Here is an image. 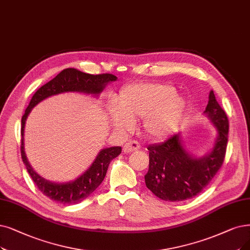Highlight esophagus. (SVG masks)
<instances>
[{"label":"esophagus","instance_id":"esophagus-1","mask_svg":"<svg viewBox=\"0 0 250 250\" xmlns=\"http://www.w3.org/2000/svg\"><path fill=\"white\" fill-rule=\"evenodd\" d=\"M138 148H141V144H139L137 141H129L123 146V151L124 153H132L137 151Z\"/></svg>","mask_w":250,"mask_h":250}]
</instances>
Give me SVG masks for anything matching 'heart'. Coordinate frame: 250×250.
<instances>
[{
    "mask_svg": "<svg viewBox=\"0 0 250 250\" xmlns=\"http://www.w3.org/2000/svg\"><path fill=\"white\" fill-rule=\"evenodd\" d=\"M175 89L165 84H135L125 87L109 111L117 130L127 132L133 121L143 119L145 133L153 139H162L173 132L185 114L186 101Z\"/></svg>",
    "mask_w": 250,
    "mask_h": 250,
    "instance_id": "obj_1",
    "label": "heart"
}]
</instances>
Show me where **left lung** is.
I'll return each instance as SVG.
<instances>
[{
    "mask_svg": "<svg viewBox=\"0 0 250 250\" xmlns=\"http://www.w3.org/2000/svg\"><path fill=\"white\" fill-rule=\"evenodd\" d=\"M217 129V138L211 153L203 158L189 156L174 134L161 144L147 146L149 164L145 175L146 188L165 201H183L203 191L221 169L227 151L229 120L218 104L213 91L209 93L204 112Z\"/></svg>",
    "mask_w": 250,
    "mask_h": 250,
    "instance_id": "left-lung-1",
    "label": "left lung"
}]
</instances>
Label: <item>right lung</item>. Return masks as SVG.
Returning <instances> with one entry per match:
<instances>
[{
    "label": "right lung",
    "instance_id": "right-lung-1",
    "mask_svg": "<svg viewBox=\"0 0 250 250\" xmlns=\"http://www.w3.org/2000/svg\"><path fill=\"white\" fill-rule=\"evenodd\" d=\"M117 77L112 74L91 75L86 74L77 68L68 67L59 73L51 81L40 87L33 95L25 113L21 119V158L26 170L38 188L45 196L62 204H74L83 201L91 195L104 181L109 163L122 152L121 146H112L104 148L99 152L95 161L88 170L77 178L76 181L65 184H56L48 182L36 173L29 165L23 145V131L25 120L32 108L43 99L63 92H82L87 94H99L108 82L116 81Z\"/></svg>",
    "mask_w": 250,
    "mask_h": 250
}]
</instances>
